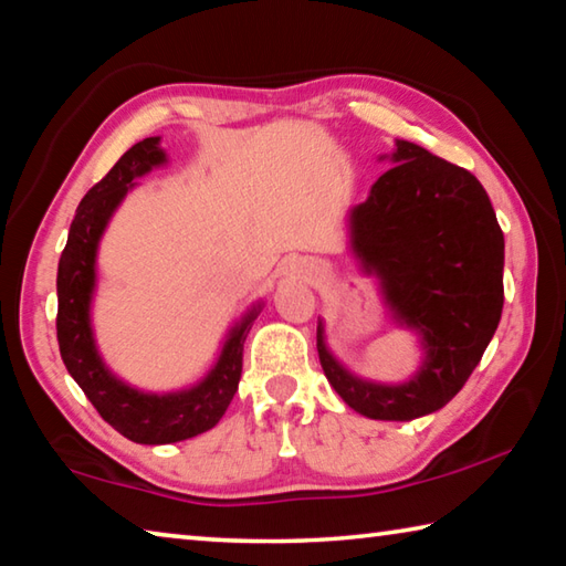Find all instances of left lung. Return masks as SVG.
<instances>
[{
  "mask_svg": "<svg viewBox=\"0 0 566 566\" xmlns=\"http://www.w3.org/2000/svg\"><path fill=\"white\" fill-rule=\"evenodd\" d=\"M367 202L352 209V242L387 284L397 317L424 334L427 361L407 385L352 377L324 347V375L369 419L407 421L442 409L482 359L504 306V234L479 179L411 142Z\"/></svg>",
  "mask_w": 566,
  "mask_h": 566,
  "instance_id": "left-lung-1",
  "label": "left lung"
}]
</instances>
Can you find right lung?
<instances>
[{
	"mask_svg": "<svg viewBox=\"0 0 566 566\" xmlns=\"http://www.w3.org/2000/svg\"><path fill=\"white\" fill-rule=\"evenodd\" d=\"M165 161L159 137H147L124 151L117 165L94 185L76 207L70 237L56 272V342L62 361L99 417L137 444H171L212 429L232 401L242 377V352L254 312L229 332L214 369L197 387L171 395H145L109 375L90 327L94 254L109 217L127 195L134 177Z\"/></svg>",
	"mask_w": 566,
	"mask_h": 566,
	"instance_id": "add662e5",
	"label": "right lung"
}]
</instances>
